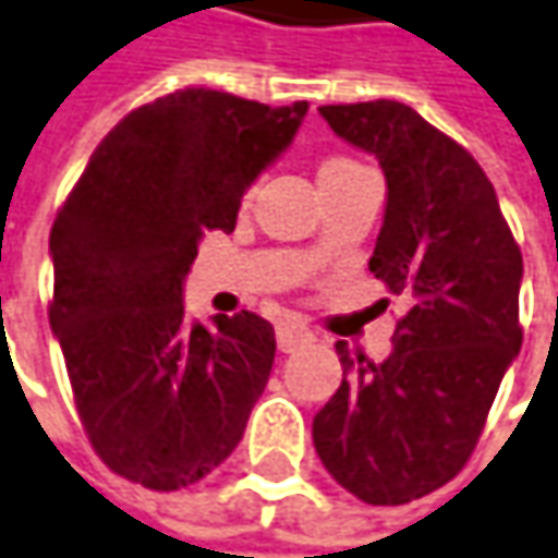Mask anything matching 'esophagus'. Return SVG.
<instances>
[{
    "instance_id": "esophagus-1",
    "label": "esophagus",
    "mask_w": 558,
    "mask_h": 558,
    "mask_svg": "<svg viewBox=\"0 0 558 558\" xmlns=\"http://www.w3.org/2000/svg\"><path fill=\"white\" fill-rule=\"evenodd\" d=\"M312 341H315V335L310 331V325H303V322H280L278 325L280 353H293V350L312 344Z\"/></svg>"
}]
</instances>
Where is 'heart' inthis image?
Wrapping results in <instances>:
<instances>
[{
	"label": "heart",
	"instance_id": "obj_1",
	"mask_svg": "<svg viewBox=\"0 0 558 558\" xmlns=\"http://www.w3.org/2000/svg\"><path fill=\"white\" fill-rule=\"evenodd\" d=\"M356 173H363V167L356 163V160H350L344 154H325L318 163H315V180H318V189H322V195L328 192V189H335V185H341L350 177H356ZM246 202H248V192H246ZM325 248V243H312L310 255H318Z\"/></svg>",
	"mask_w": 558,
	"mask_h": 558
}]
</instances>
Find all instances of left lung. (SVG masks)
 I'll list each match as a JSON object with an SVG mask.
<instances>
[{"mask_svg": "<svg viewBox=\"0 0 558 558\" xmlns=\"http://www.w3.org/2000/svg\"><path fill=\"white\" fill-rule=\"evenodd\" d=\"M318 113L385 170L388 205L369 271L410 310L381 363L335 344L344 381L315 413L312 442L347 493L404 506L461 474L480 442L524 338L521 248L471 150L408 104H331Z\"/></svg>", "mask_w": 558, "mask_h": 558, "instance_id": "8db88e82", "label": "left lung"}]
</instances>
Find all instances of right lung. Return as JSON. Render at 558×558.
Here are the masks:
<instances>
[{"instance_id": "right-lung-1", "label": "right lung", "mask_w": 558, "mask_h": 558, "mask_svg": "<svg viewBox=\"0 0 558 558\" xmlns=\"http://www.w3.org/2000/svg\"><path fill=\"white\" fill-rule=\"evenodd\" d=\"M310 104L182 87L119 119L56 211L50 325L97 458L170 493L230 458L275 363L255 315L182 322V278Z\"/></svg>"}]
</instances>
